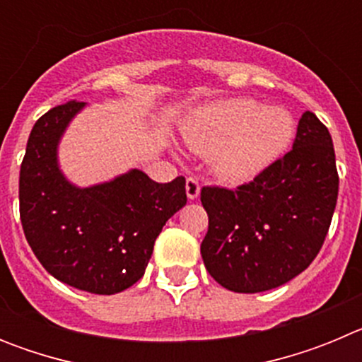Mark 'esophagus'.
Segmentation results:
<instances>
[{"instance_id": "34e87169", "label": "esophagus", "mask_w": 362, "mask_h": 362, "mask_svg": "<svg viewBox=\"0 0 362 362\" xmlns=\"http://www.w3.org/2000/svg\"><path fill=\"white\" fill-rule=\"evenodd\" d=\"M185 188H187V196L188 199H197L199 197V190H201V185L199 181H197L196 177H188L187 179V185H185Z\"/></svg>"}]
</instances>
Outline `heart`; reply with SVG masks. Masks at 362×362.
I'll return each instance as SVG.
<instances>
[{
	"label": "heart",
	"instance_id": "heart-1",
	"mask_svg": "<svg viewBox=\"0 0 362 362\" xmlns=\"http://www.w3.org/2000/svg\"><path fill=\"white\" fill-rule=\"evenodd\" d=\"M181 136L192 152L210 156L212 170L228 183H245L270 166L293 137V117L283 107L252 98L219 99L196 108Z\"/></svg>",
	"mask_w": 362,
	"mask_h": 362
}]
</instances>
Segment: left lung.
Returning <instances> with one entry per match:
<instances>
[{
	"mask_svg": "<svg viewBox=\"0 0 362 362\" xmlns=\"http://www.w3.org/2000/svg\"><path fill=\"white\" fill-rule=\"evenodd\" d=\"M332 136L313 112L297 124L292 150L235 190L203 187L209 232L201 255L226 290L257 293L288 283L321 250L337 203Z\"/></svg>",
	"mask_w": 362,
	"mask_h": 362,
	"instance_id": "obj_1",
	"label": "left lung"
}]
</instances>
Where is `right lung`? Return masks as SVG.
I'll return each mask as SVG.
<instances>
[{
  "label": "right lung",
  "mask_w": 362,
  "mask_h": 362,
  "mask_svg": "<svg viewBox=\"0 0 362 362\" xmlns=\"http://www.w3.org/2000/svg\"><path fill=\"white\" fill-rule=\"evenodd\" d=\"M81 101L36 121L19 170V217L32 252L50 276L74 288L112 296L141 279L165 223L187 204L185 177L156 183L132 168L79 188L63 175L57 145Z\"/></svg>",
  "instance_id": "obj_1"
}]
</instances>
